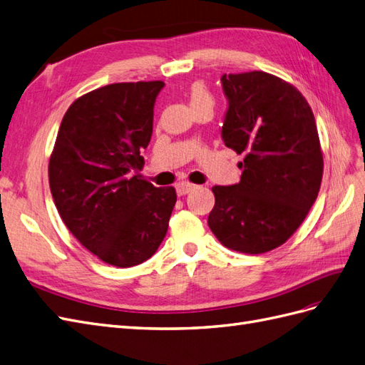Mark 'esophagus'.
<instances>
[{
    "mask_svg": "<svg viewBox=\"0 0 365 365\" xmlns=\"http://www.w3.org/2000/svg\"><path fill=\"white\" fill-rule=\"evenodd\" d=\"M194 188H195V185H194V183H190V182H180V183H177V186H175L177 194H179V195L188 194V192L192 191Z\"/></svg>",
    "mask_w": 365,
    "mask_h": 365,
    "instance_id": "34e87169",
    "label": "esophagus"
}]
</instances>
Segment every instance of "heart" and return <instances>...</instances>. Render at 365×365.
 <instances>
[{"mask_svg":"<svg viewBox=\"0 0 365 365\" xmlns=\"http://www.w3.org/2000/svg\"><path fill=\"white\" fill-rule=\"evenodd\" d=\"M190 100H191L192 108H197L202 105H210V106L214 105V98L211 96V92L203 81H194L190 86Z\"/></svg>","mask_w":365,"mask_h":365,"instance_id":"obj_1","label":"heart"}]
</instances>
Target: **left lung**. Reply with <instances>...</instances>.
I'll return each mask as SVG.
<instances>
[{
    "instance_id": "1",
    "label": "left lung",
    "mask_w": 365,
    "mask_h": 365,
    "mask_svg": "<svg viewBox=\"0 0 365 365\" xmlns=\"http://www.w3.org/2000/svg\"><path fill=\"white\" fill-rule=\"evenodd\" d=\"M230 106L222 126L228 148L244 154L240 182L212 186L208 225L223 247L272 251L293 236L321 188L324 157L313 110L292 83L268 72L225 73Z\"/></svg>"
}]
</instances>
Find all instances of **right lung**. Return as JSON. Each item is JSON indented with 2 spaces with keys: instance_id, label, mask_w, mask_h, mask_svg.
<instances>
[{
  "instance_id": "1",
  "label": "right lung",
  "mask_w": 365,
  "mask_h": 365,
  "mask_svg": "<svg viewBox=\"0 0 365 365\" xmlns=\"http://www.w3.org/2000/svg\"><path fill=\"white\" fill-rule=\"evenodd\" d=\"M160 80L93 89L64 114L49 158L51 192L64 225L108 265L151 257L168 231L174 186L155 188L140 174L153 135Z\"/></svg>"
}]
</instances>
